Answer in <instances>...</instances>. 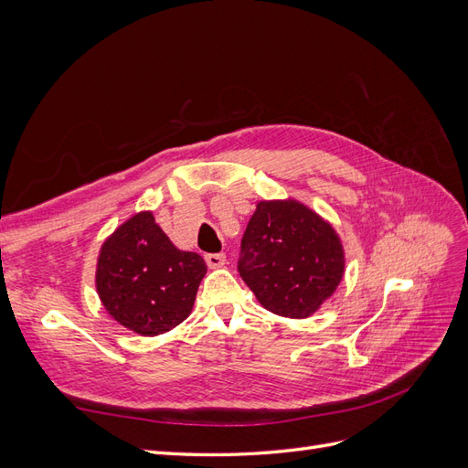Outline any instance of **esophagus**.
Masks as SVG:
<instances>
[{
	"label": "esophagus",
	"mask_w": 468,
	"mask_h": 468,
	"mask_svg": "<svg viewBox=\"0 0 468 468\" xmlns=\"http://www.w3.org/2000/svg\"><path fill=\"white\" fill-rule=\"evenodd\" d=\"M205 261H207V265L210 269H218V267H222L226 263V256H224V253H208V256L205 258Z\"/></svg>",
	"instance_id": "esophagus-1"
}]
</instances>
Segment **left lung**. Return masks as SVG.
<instances>
[{
  "label": "left lung",
  "mask_w": 468,
  "mask_h": 468,
  "mask_svg": "<svg viewBox=\"0 0 468 468\" xmlns=\"http://www.w3.org/2000/svg\"><path fill=\"white\" fill-rule=\"evenodd\" d=\"M238 271L269 313L308 318L344 277V246L306 205L261 201L244 232Z\"/></svg>",
  "instance_id": "left-lung-1"
}]
</instances>
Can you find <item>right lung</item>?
Segmentation results:
<instances>
[{
    "label": "right lung",
    "mask_w": 468,
    "mask_h": 468,
    "mask_svg": "<svg viewBox=\"0 0 468 468\" xmlns=\"http://www.w3.org/2000/svg\"><path fill=\"white\" fill-rule=\"evenodd\" d=\"M207 273L195 251L177 250L150 210L124 220L101 246L95 287L107 313L140 335L176 328Z\"/></svg>",
    "instance_id": "obj_1"
}]
</instances>
